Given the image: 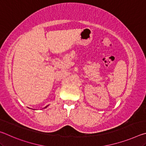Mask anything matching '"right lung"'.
<instances>
[{
  "instance_id": "obj_1",
  "label": "right lung",
  "mask_w": 146,
  "mask_h": 146,
  "mask_svg": "<svg viewBox=\"0 0 146 146\" xmlns=\"http://www.w3.org/2000/svg\"><path fill=\"white\" fill-rule=\"evenodd\" d=\"M46 107H48V106H46Z\"/></svg>"
}]
</instances>
